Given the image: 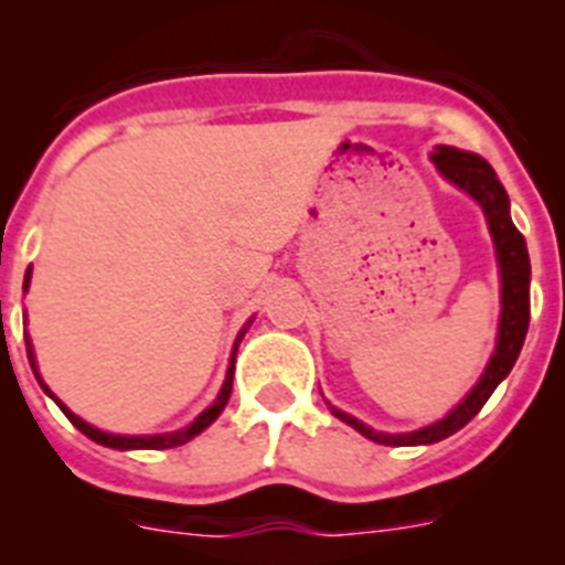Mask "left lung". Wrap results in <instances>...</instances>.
Here are the masks:
<instances>
[{
    "label": "left lung",
    "mask_w": 565,
    "mask_h": 565,
    "mask_svg": "<svg viewBox=\"0 0 565 565\" xmlns=\"http://www.w3.org/2000/svg\"><path fill=\"white\" fill-rule=\"evenodd\" d=\"M433 161H436L438 172L447 181H452L458 189L472 194L481 203L483 214H487L489 232H492V239H495L498 263H501V331H498V348L492 353V359H489L481 382L472 387V393L458 404L450 416L430 424V427H424V430L402 433V436H384V433H373L371 427H364L359 418L331 407L333 416L342 418L344 424H351L353 430H359L364 438H371L376 444H387V447L436 444L461 430L463 424L472 422L478 416V411L487 404V398L495 393L498 384L509 376L529 331V274H532V268H529L526 239H523V234L518 232L512 217H509V198L503 192L501 181L495 178V169L489 167L483 158H478V154L461 152L456 147H438V152H433Z\"/></svg>",
    "instance_id": "left-lung-1"
}]
</instances>
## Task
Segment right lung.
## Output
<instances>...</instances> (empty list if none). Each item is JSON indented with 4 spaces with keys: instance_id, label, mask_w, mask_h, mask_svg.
Segmentation results:
<instances>
[{
    "instance_id": "1",
    "label": "right lung",
    "mask_w": 565,
    "mask_h": 565,
    "mask_svg": "<svg viewBox=\"0 0 565 565\" xmlns=\"http://www.w3.org/2000/svg\"><path fill=\"white\" fill-rule=\"evenodd\" d=\"M28 286H30V268H28V274H24V291H28ZM24 339H28V337H24ZM28 359H30V367L36 371V359H33V351H30V339H28ZM232 376H234V359H232V367H228V376H226V382H223V391H221V396H217V402H214L212 407H206V411H203L201 416L194 418V422L189 424L186 430L169 433V436H113V433L96 430V427H89V424L82 422V418H78V416H73V413H70L67 407H64V404L58 402V398L47 391V384H44L39 376L36 379H39V384H42V387H44V393H50V396L56 398V404L64 411V416H67L70 422H73V427H76V430H82L87 438H93V441H96V444H104V447H113V450H169V447H181V444H186L189 438H194V436H198V433L206 430L209 424H212L214 418L221 416L223 407H226V402H228V396H232Z\"/></svg>"
}]
</instances>
